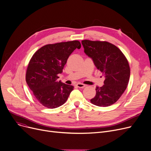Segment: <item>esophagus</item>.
<instances>
[{
    "label": "esophagus",
    "mask_w": 151,
    "mask_h": 151,
    "mask_svg": "<svg viewBox=\"0 0 151 151\" xmlns=\"http://www.w3.org/2000/svg\"><path fill=\"white\" fill-rule=\"evenodd\" d=\"M76 86H77L78 88H84V87L86 86V84H84L83 83H78L76 84Z\"/></svg>",
    "instance_id": "obj_1"
}]
</instances>
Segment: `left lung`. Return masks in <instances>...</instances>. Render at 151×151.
Returning <instances> with one entry per match:
<instances>
[{"label":"left lung","mask_w":151,"mask_h":151,"mask_svg":"<svg viewBox=\"0 0 151 151\" xmlns=\"http://www.w3.org/2000/svg\"><path fill=\"white\" fill-rule=\"evenodd\" d=\"M81 43L86 54L105 77L104 85L96 87V95L91 102L101 107L114 104L129 81L130 70L127 59L117 46L109 42L84 40Z\"/></svg>","instance_id":"obj_1"}]
</instances>
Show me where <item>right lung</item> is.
Wrapping results in <instances>:
<instances>
[{
    "label": "right lung",
    "mask_w": 151,
    "mask_h": 151,
    "mask_svg": "<svg viewBox=\"0 0 151 151\" xmlns=\"http://www.w3.org/2000/svg\"><path fill=\"white\" fill-rule=\"evenodd\" d=\"M81 45L78 40L46 45L32 55L27 66L26 80L40 104L50 109L64 104L74 87L58 81L70 55Z\"/></svg>",
    "instance_id": "1"
}]
</instances>
